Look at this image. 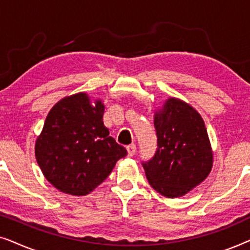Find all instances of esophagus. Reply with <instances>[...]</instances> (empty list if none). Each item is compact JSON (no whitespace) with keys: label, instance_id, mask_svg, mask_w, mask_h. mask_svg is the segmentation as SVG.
<instances>
[{"label":"esophagus","instance_id":"esophagus-1","mask_svg":"<svg viewBox=\"0 0 250 250\" xmlns=\"http://www.w3.org/2000/svg\"><path fill=\"white\" fill-rule=\"evenodd\" d=\"M126 150H127V155H128V157H132V156L135 155V152H136V146H135V145H129V146H126Z\"/></svg>","mask_w":250,"mask_h":250}]
</instances>
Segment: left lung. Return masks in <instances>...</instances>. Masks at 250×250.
<instances>
[{
    "label": "left lung",
    "mask_w": 250,
    "mask_h": 250,
    "mask_svg": "<svg viewBox=\"0 0 250 250\" xmlns=\"http://www.w3.org/2000/svg\"><path fill=\"white\" fill-rule=\"evenodd\" d=\"M157 151L143 163L150 186L166 198H179L204 182L213 167V150L199 112L168 98L155 111Z\"/></svg>",
    "instance_id": "left-lung-1"
}]
</instances>
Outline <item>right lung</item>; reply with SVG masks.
<instances>
[{"label": "right lung", "mask_w": 250, "mask_h": 250, "mask_svg": "<svg viewBox=\"0 0 250 250\" xmlns=\"http://www.w3.org/2000/svg\"><path fill=\"white\" fill-rule=\"evenodd\" d=\"M104 104L85 92L53 105L35 142L43 175L61 192L86 196L104 182L117 160L127 155L104 125Z\"/></svg>", "instance_id": "1"}]
</instances>
